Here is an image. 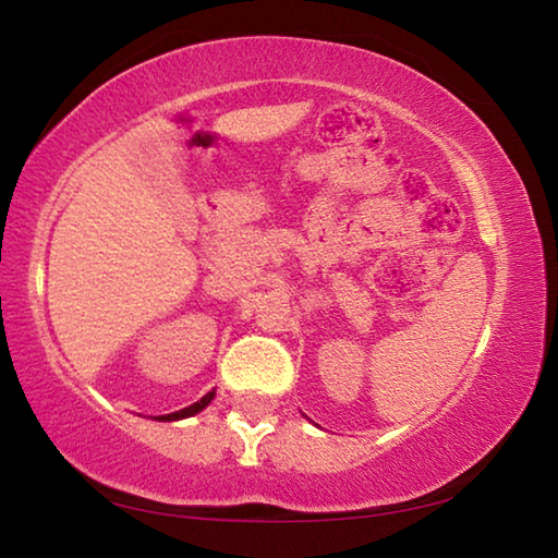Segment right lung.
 <instances>
[{
    "mask_svg": "<svg viewBox=\"0 0 558 558\" xmlns=\"http://www.w3.org/2000/svg\"><path fill=\"white\" fill-rule=\"evenodd\" d=\"M214 393H216V391H209V393L204 396L202 401H196V403H192V405H186V409H182V411H177V413H167V415H159V421H179V418H186V415H194V413H199L202 409H206V405L211 403Z\"/></svg>",
    "mask_w": 558,
    "mask_h": 558,
    "instance_id": "obj_1",
    "label": "right lung"
}]
</instances>
